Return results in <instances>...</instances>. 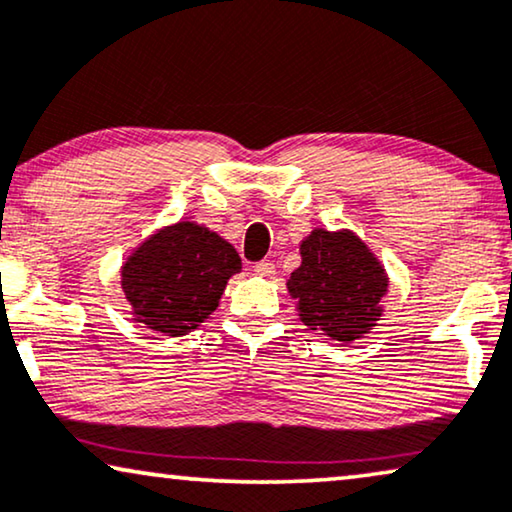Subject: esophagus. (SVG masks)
<instances>
[{
    "label": "esophagus",
    "instance_id": "34e87169",
    "mask_svg": "<svg viewBox=\"0 0 512 512\" xmlns=\"http://www.w3.org/2000/svg\"><path fill=\"white\" fill-rule=\"evenodd\" d=\"M253 271L257 273V276H273L276 266H273V262H269V259H262V262H257L253 266Z\"/></svg>",
    "mask_w": 512,
    "mask_h": 512
}]
</instances>
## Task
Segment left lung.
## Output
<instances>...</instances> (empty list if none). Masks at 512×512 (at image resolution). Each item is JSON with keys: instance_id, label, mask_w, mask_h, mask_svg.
I'll list each match as a JSON object with an SVG mask.
<instances>
[{"instance_id": "1", "label": "left lung", "mask_w": 512, "mask_h": 512, "mask_svg": "<svg viewBox=\"0 0 512 512\" xmlns=\"http://www.w3.org/2000/svg\"><path fill=\"white\" fill-rule=\"evenodd\" d=\"M287 290L304 325L334 341H355L376 327L387 276L352 232L313 229L301 243V266Z\"/></svg>"}]
</instances>
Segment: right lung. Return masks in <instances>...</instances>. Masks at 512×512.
<instances>
[{"instance_id": "right-lung-1", "label": "right lung", "mask_w": 512, "mask_h": 512, "mask_svg": "<svg viewBox=\"0 0 512 512\" xmlns=\"http://www.w3.org/2000/svg\"><path fill=\"white\" fill-rule=\"evenodd\" d=\"M239 271L241 257L232 243L194 222H178L129 255L122 292L136 322L183 336L218 308L227 280Z\"/></svg>"}]
</instances>
